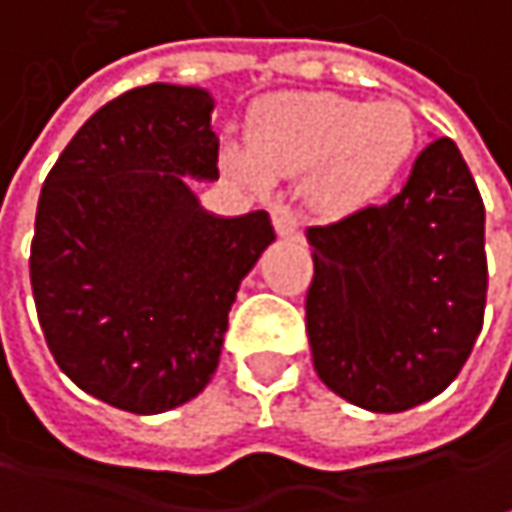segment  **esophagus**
Listing matches in <instances>:
<instances>
[{"instance_id":"34e87169","label":"esophagus","mask_w":512,"mask_h":512,"mask_svg":"<svg viewBox=\"0 0 512 512\" xmlns=\"http://www.w3.org/2000/svg\"><path fill=\"white\" fill-rule=\"evenodd\" d=\"M272 226L281 237H295L298 234V214L289 205H275L272 208Z\"/></svg>"}]
</instances>
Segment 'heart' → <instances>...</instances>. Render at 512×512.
I'll list each match as a JSON object with an SVG mask.
<instances>
[{
	"label": "heart",
	"mask_w": 512,
	"mask_h": 512,
	"mask_svg": "<svg viewBox=\"0 0 512 512\" xmlns=\"http://www.w3.org/2000/svg\"><path fill=\"white\" fill-rule=\"evenodd\" d=\"M414 147L417 121L403 101L286 92L257 106L252 141H231L226 162L255 188H272L278 173H313L318 205L350 214L385 196Z\"/></svg>",
	"instance_id": "heart-1"
}]
</instances>
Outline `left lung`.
<instances>
[{
    "label": "left lung",
    "instance_id": "1",
    "mask_svg": "<svg viewBox=\"0 0 512 512\" xmlns=\"http://www.w3.org/2000/svg\"><path fill=\"white\" fill-rule=\"evenodd\" d=\"M307 336L321 382L394 414L437 397L484 324V202L452 138H435L403 191L307 228Z\"/></svg>",
    "mask_w": 512,
    "mask_h": 512
}]
</instances>
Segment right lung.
Returning a JSON list of instances; mask_svg holds the SVG:
<instances>
[{
	"mask_svg": "<svg viewBox=\"0 0 512 512\" xmlns=\"http://www.w3.org/2000/svg\"><path fill=\"white\" fill-rule=\"evenodd\" d=\"M214 98L150 83L101 106L43 182L31 289L48 350L86 394L133 414L194 400L220 362L240 281L275 240L266 211L208 214Z\"/></svg>",
	"mask_w": 512,
	"mask_h": 512,
	"instance_id": "right-lung-1",
	"label": "right lung"
}]
</instances>
